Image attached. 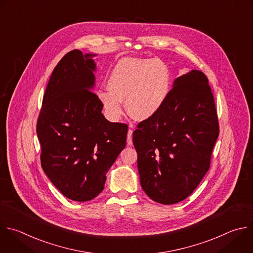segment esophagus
<instances>
[{"mask_svg":"<svg viewBox=\"0 0 253 253\" xmlns=\"http://www.w3.org/2000/svg\"><path fill=\"white\" fill-rule=\"evenodd\" d=\"M132 133H133V131L131 129H129L128 134H127V144L129 146H131L133 144V142H132Z\"/></svg>","mask_w":253,"mask_h":253,"instance_id":"1","label":"esophagus"}]
</instances>
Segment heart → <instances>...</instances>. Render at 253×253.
Returning <instances> with one entry per match:
<instances>
[{
    "mask_svg": "<svg viewBox=\"0 0 253 253\" xmlns=\"http://www.w3.org/2000/svg\"><path fill=\"white\" fill-rule=\"evenodd\" d=\"M170 71L154 59L128 57L112 69L108 88L97 93L108 117L119 120L124 114L125 101L129 115L137 121L153 118L163 107L170 91Z\"/></svg>",
    "mask_w": 253,
    "mask_h": 253,
    "instance_id": "obj_1",
    "label": "heart"
}]
</instances>
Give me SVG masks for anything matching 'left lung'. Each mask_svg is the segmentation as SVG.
<instances>
[{"label":"left lung","instance_id":"obj_1","mask_svg":"<svg viewBox=\"0 0 253 253\" xmlns=\"http://www.w3.org/2000/svg\"><path fill=\"white\" fill-rule=\"evenodd\" d=\"M218 133L205 73L194 69L175 79L162 109L133 133L145 194L163 205L187 199L210 169Z\"/></svg>","mask_w":253,"mask_h":253}]
</instances>
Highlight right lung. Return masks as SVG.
Returning a JSON list of instances; mask_svg holds the SVG:
<instances>
[{
	"mask_svg": "<svg viewBox=\"0 0 253 253\" xmlns=\"http://www.w3.org/2000/svg\"><path fill=\"white\" fill-rule=\"evenodd\" d=\"M96 54L74 49L54 67L37 123L45 175L67 199L87 202L104 189L106 174L126 146V124L102 114L95 86Z\"/></svg>",
	"mask_w": 253,
	"mask_h": 253,
	"instance_id": "obj_1",
	"label": "right lung"
}]
</instances>
